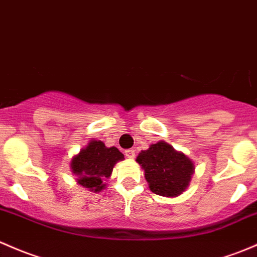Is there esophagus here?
Instances as JSON below:
<instances>
[{
	"label": "esophagus",
	"mask_w": 257,
	"mask_h": 257,
	"mask_svg": "<svg viewBox=\"0 0 257 257\" xmlns=\"http://www.w3.org/2000/svg\"><path fill=\"white\" fill-rule=\"evenodd\" d=\"M125 156L128 159H134V158H136V151H134L133 149L125 150Z\"/></svg>",
	"instance_id": "obj_1"
}]
</instances>
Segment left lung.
<instances>
[{
    "label": "left lung",
    "instance_id": "8db88e82",
    "mask_svg": "<svg viewBox=\"0 0 257 257\" xmlns=\"http://www.w3.org/2000/svg\"><path fill=\"white\" fill-rule=\"evenodd\" d=\"M137 163L144 171L151 192L169 198L187 190L194 172L193 161L166 142L154 143L149 149L140 151Z\"/></svg>",
    "mask_w": 257,
    "mask_h": 257
}]
</instances>
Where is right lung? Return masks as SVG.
<instances>
[{"mask_svg": "<svg viewBox=\"0 0 257 257\" xmlns=\"http://www.w3.org/2000/svg\"><path fill=\"white\" fill-rule=\"evenodd\" d=\"M123 160L124 155L117 148H107L101 140L91 139L79 154L72 156L70 169L80 186L91 192H101L106 188V181L114 165Z\"/></svg>", "mask_w": 257, "mask_h": 257, "instance_id": "add662e5", "label": "right lung"}]
</instances>
